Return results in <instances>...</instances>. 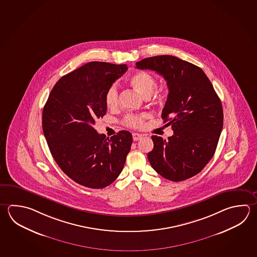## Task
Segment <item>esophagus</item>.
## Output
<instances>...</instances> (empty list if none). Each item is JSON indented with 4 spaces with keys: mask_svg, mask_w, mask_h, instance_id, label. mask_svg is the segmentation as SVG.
<instances>
[{
    "mask_svg": "<svg viewBox=\"0 0 257 257\" xmlns=\"http://www.w3.org/2000/svg\"><path fill=\"white\" fill-rule=\"evenodd\" d=\"M141 138H142V136L139 135V134H136V133L133 134V139H134V141L140 140Z\"/></svg>",
    "mask_w": 257,
    "mask_h": 257,
    "instance_id": "esophagus-1",
    "label": "esophagus"
}]
</instances>
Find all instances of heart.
<instances>
[{
  "instance_id": "obj_1",
  "label": "heart",
  "mask_w": 257,
  "mask_h": 257,
  "mask_svg": "<svg viewBox=\"0 0 257 257\" xmlns=\"http://www.w3.org/2000/svg\"><path fill=\"white\" fill-rule=\"evenodd\" d=\"M130 82L132 85L145 97L150 96L157 85L156 78L153 74L145 71H139L133 74L130 78ZM118 87L115 83H113L107 89L105 93L106 106L110 109H114L118 105ZM146 118V114H128L124 118L123 122L129 127L140 128L144 124Z\"/></svg>"
}]
</instances>
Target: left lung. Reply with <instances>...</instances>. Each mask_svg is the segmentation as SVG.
<instances>
[{"mask_svg": "<svg viewBox=\"0 0 257 257\" xmlns=\"http://www.w3.org/2000/svg\"><path fill=\"white\" fill-rule=\"evenodd\" d=\"M136 68L164 76L168 95L162 111L174 135L164 140L152 136L148 153L152 167L165 179L181 182L199 174L212 159L223 129L221 101L201 68L172 55H159L136 63Z\"/></svg>", "mask_w": 257, "mask_h": 257, "instance_id": "left-lung-1", "label": "left lung"}]
</instances>
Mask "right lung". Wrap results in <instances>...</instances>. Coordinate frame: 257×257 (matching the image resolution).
<instances>
[{"mask_svg": "<svg viewBox=\"0 0 257 257\" xmlns=\"http://www.w3.org/2000/svg\"><path fill=\"white\" fill-rule=\"evenodd\" d=\"M126 64L90 62L55 83L43 111L49 149L63 173L88 188H104L116 179L133 143L130 132L106 138L93 128L105 115L107 89Z\"/></svg>", "mask_w": 257, "mask_h": 257, "instance_id": "add662e5", "label": "right lung"}]
</instances>
